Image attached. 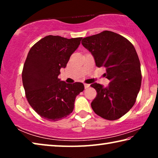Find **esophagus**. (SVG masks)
<instances>
[{
  "instance_id": "obj_1",
  "label": "esophagus",
  "mask_w": 158,
  "mask_h": 158,
  "mask_svg": "<svg viewBox=\"0 0 158 158\" xmlns=\"http://www.w3.org/2000/svg\"><path fill=\"white\" fill-rule=\"evenodd\" d=\"M84 87H85V89H88V88L90 87V84H84Z\"/></svg>"
}]
</instances>
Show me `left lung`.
Listing matches in <instances>:
<instances>
[{
  "label": "left lung",
  "instance_id": "1",
  "mask_svg": "<svg viewBox=\"0 0 158 158\" xmlns=\"http://www.w3.org/2000/svg\"><path fill=\"white\" fill-rule=\"evenodd\" d=\"M81 44L91 53L96 66L106 68L104 75L110 81L106 87L90 85L97 91L93 110L109 121L120 118L135 105L141 88V65L135 48L125 37L109 31L85 37Z\"/></svg>",
  "mask_w": 158,
  "mask_h": 158
}]
</instances>
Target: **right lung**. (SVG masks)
Wrapping results in <instances>:
<instances>
[{"mask_svg": "<svg viewBox=\"0 0 158 158\" xmlns=\"http://www.w3.org/2000/svg\"><path fill=\"white\" fill-rule=\"evenodd\" d=\"M82 37L68 39L48 35L29 51L23 65L22 81L29 105L43 118L57 121L73 112L82 83L66 84L58 78Z\"/></svg>", "mask_w": 158, "mask_h": 158, "instance_id": "add662e5", "label": "right lung"}]
</instances>
